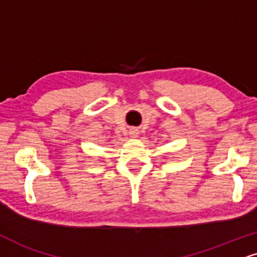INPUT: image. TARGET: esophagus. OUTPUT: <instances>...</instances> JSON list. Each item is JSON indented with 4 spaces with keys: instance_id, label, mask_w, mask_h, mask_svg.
<instances>
[{
    "instance_id": "1",
    "label": "esophagus",
    "mask_w": 257,
    "mask_h": 257,
    "mask_svg": "<svg viewBox=\"0 0 257 257\" xmlns=\"http://www.w3.org/2000/svg\"><path fill=\"white\" fill-rule=\"evenodd\" d=\"M128 135L131 136L132 138H137V137H138V135H139V132H138V130H137V128H131V130H130Z\"/></svg>"
}]
</instances>
